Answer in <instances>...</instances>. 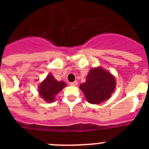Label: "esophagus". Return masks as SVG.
Masks as SVG:
<instances>
[{
  "label": "esophagus",
  "mask_w": 149,
  "mask_h": 149,
  "mask_svg": "<svg viewBox=\"0 0 149 149\" xmlns=\"http://www.w3.org/2000/svg\"><path fill=\"white\" fill-rule=\"evenodd\" d=\"M77 81H74V82L70 83L71 86H77Z\"/></svg>",
  "instance_id": "esophagus-1"
}]
</instances>
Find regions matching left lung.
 I'll return each mask as SVG.
<instances>
[{"label":"left lung","mask_w":149,"mask_h":149,"mask_svg":"<svg viewBox=\"0 0 149 149\" xmlns=\"http://www.w3.org/2000/svg\"><path fill=\"white\" fill-rule=\"evenodd\" d=\"M115 86V78L111 74L103 68H95L89 71L86 82L81 84L80 89L88 102L96 104L108 99Z\"/></svg>","instance_id":"1"}]
</instances>
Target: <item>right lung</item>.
I'll list each match as a JSON object with an SVG mask.
<instances>
[{"label": "right lung", "instance_id": "add662e5", "mask_svg": "<svg viewBox=\"0 0 149 149\" xmlns=\"http://www.w3.org/2000/svg\"><path fill=\"white\" fill-rule=\"evenodd\" d=\"M66 86L63 81H57L51 74H48L46 79L39 85V93L41 97L48 102H53L56 95Z\"/></svg>", "mask_w": 149, "mask_h": 149}]
</instances>
